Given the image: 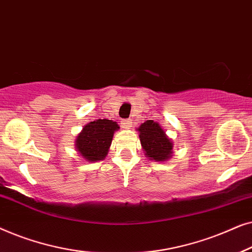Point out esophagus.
<instances>
[{
    "label": "esophagus",
    "mask_w": 252,
    "mask_h": 252,
    "mask_svg": "<svg viewBox=\"0 0 252 252\" xmlns=\"http://www.w3.org/2000/svg\"><path fill=\"white\" fill-rule=\"evenodd\" d=\"M132 126V120L130 119H124L122 120V127L123 128H129V127Z\"/></svg>",
    "instance_id": "obj_1"
}]
</instances>
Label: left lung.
<instances>
[{"label":"left lung","instance_id":"8db88e82","mask_svg":"<svg viewBox=\"0 0 252 252\" xmlns=\"http://www.w3.org/2000/svg\"><path fill=\"white\" fill-rule=\"evenodd\" d=\"M141 146L150 160L165 161L170 159L173 153V143L158 123L147 120L137 128Z\"/></svg>","mask_w":252,"mask_h":252}]
</instances>
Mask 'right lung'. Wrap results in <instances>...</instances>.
Returning <instances> with one entry per match:
<instances>
[{"instance_id":"1","label":"right lung","mask_w":252,"mask_h":252,"mask_svg":"<svg viewBox=\"0 0 252 252\" xmlns=\"http://www.w3.org/2000/svg\"><path fill=\"white\" fill-rule=\"evenodd\" d=\"M118 124L109 119H97L84 126L75 140V149L87 161L104 159L111 146Z\"/></svg>"}]
</instances>
